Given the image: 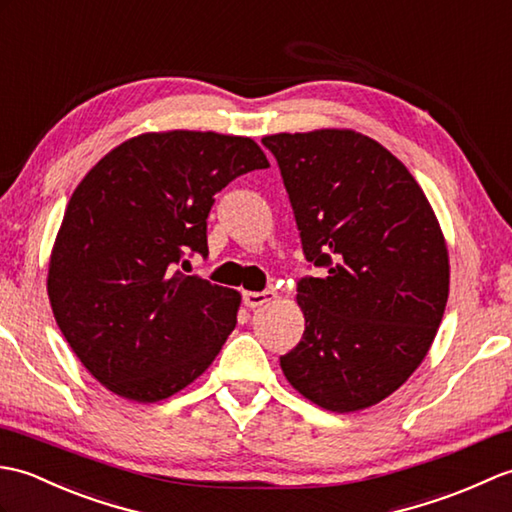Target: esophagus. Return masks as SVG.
<instances>
[{
    "label": "esophagus",
    "instance_id": "esophagus-1",
    "mask_svg": "<svg viewBox=\"0 0 512 512\" xmlns=\"http://www.w3.org/2000/svg\"><path fill=\"white\" fill-rule=\"evenodd\" d=\"M274 300H276V291L274 289L243 293V302H245L247 309H260V306H265V304L274 302Z\"/></svg>",
    "mask_w": 512,
    "mask_h": 512
}]
</instances>
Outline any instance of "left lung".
I'll list each match as a JSON object with an SVG mask.
<instances>
[{"label": "left lung", "mask_w": 512, "mask_h": 512, "mask_svg": "<svg viewBox=\"0 0 512 512\" xmlns=\"http://www.w3.org/2000/svg\"><path fill=\"white\" fill-rule=\"evenodd\" d=\"M302 252L322 278L298 282L300 344L285 377L331 412L383 401L425 359L445 313L449 258L427 197L396 157L355 131L263 138Z\"/></svg>", "instance_id": "8db88e82"}]
</instances>
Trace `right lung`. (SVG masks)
Wrapping results in <instances>:
<instances>
[{
  "label": "right lung",
  "instance_id": "right-lung-1",
  "mask_svg": "<svg viewBox=\"0 0 512 512\" xmlns=\"http://www.w3.org/2000/svg\"><path fill=\"white\" fill-rule=\"evenodd\" d=\"M267 166L249 138L146 133L78 184L54 243L48 295L67 344L105 388L162 401L219 355L241 295L177 265L208 254L214 195Z\"/></svg>",
  "mask_w": 512,
  "mask_h": 512
}]
</instances>
